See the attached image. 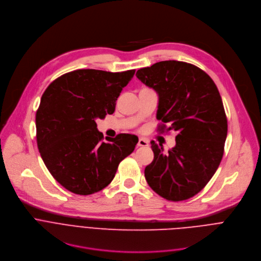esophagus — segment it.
Here are the masks:
<instances>
[{
    "label": "esophagus",
    "instance_id": "obj_1",
    "mask_svg": "<svg viewBox=\"0 0 261 261\" xmlns=\"http://www.w3.org/2000/svg\"><path fill=\"white\" fill-rule=\"evenodd\" d=\"M137 145L138 146H147L148 145V140L145 139V138H139Z\"/></svg>",
    "mask_w": 261,
    "mask_h": 261
}]
</instances>
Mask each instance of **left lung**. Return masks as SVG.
<instances>
[{
	"label": "left lung",
	"mask_w": 261,
	"mask_h": 261,
	"mask_svg": "<svg viewBox=\"0 0 261 261\" xmlns=\"http://www.w3.org/2000/svg\"><path fill=\"white\" fill-rule=\"evenodd\" d=\"M136 76L159 96L158 130L177 133L168 153L151 141L154 160L144 169L145 179L167 200L189 199L205 187L224 153L227 119L217 86L203 70L179 61L141 68Z\"/></svg>",
	"instance_id": "8db88e82"
}]
</instances>
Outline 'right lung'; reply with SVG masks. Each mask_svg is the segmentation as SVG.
<instances>
[{
    "instance_id": "right-lung-1",
    "label": "right lung",
    "mask_w": 261,
    "mask_h": 261,
    "mask_svg": "<svg viewBox=\"0 0 261 261\" xmlns=\"http://www.w3.org/2000/svg\"><path fill=\"white\" fill-rule=\"evenodd\" d=\"M134 73L80 69L58 77L43 93L36 113L37 145L51 175L68 191H101L134 151L137 136L122 133L105 141L96 124L114 114Z\"/></svg>"
}]
</instances>
